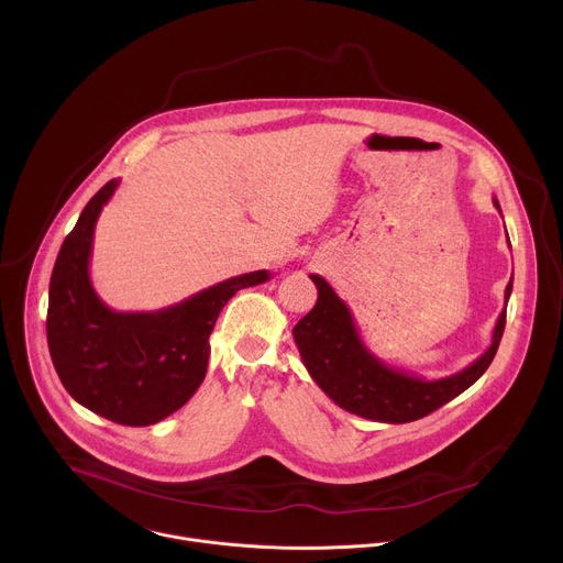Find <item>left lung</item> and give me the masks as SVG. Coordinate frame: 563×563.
I'll return each instance as SVG.
<instances>
[{"label": "left lung", "mask_w": 563, "mask_h": 563, "mask_svg": "<svg viewBox=\"0 0 563 563\" xmlns=\"http://www.w3.org/2000/svg\"><path fill=\"white\" fill-rule=\"evenodd\" d=\"M493 202L501 213L497 198H493ZM309 278L318 289V300L291 332L296 347L313 383L339 408L356 417L378 423H410L423 419L476 383L499 350L506 328V307L497 318L490 347L461 372L428 380L404 369H394L367 350L350 307L339 298L332 285L318 274ZM510 294L512 278L506 287V305Z\"/></svg>", "instance_id": "1"}]
</instances>
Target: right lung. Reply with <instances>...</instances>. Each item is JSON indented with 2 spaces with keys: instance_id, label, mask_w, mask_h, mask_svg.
<instances>
[{
  "instance_id": "1",
  "label": "right lung",
  "mask_w": 563,
  "mask_h": 563,
  "mask_svg": "<svg viewBox=\"0 0 563 563\" xmlns=\"http://www.w3.org/2000/svg\"><path fill=\"white\" fill-rule=\"evenodd\" d=\"M120 180H109L79 213L48 285L46 339L66 391L87 410L131 428L180 410L207 374L209 334L227 300L267 283V269L211 285L157 311H115L93 289L96 222Z\"/></svg>"
}]
</instances>
